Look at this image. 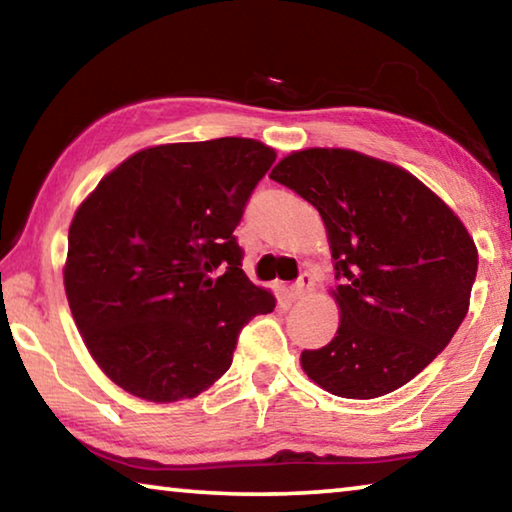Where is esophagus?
<instances>
[{
    "mask_svg": "<svg viewBox=\"0 0 512 512\" xmlns=\"http://www.w3.org/2000/svg\"><path fill=\"white\" fill-rule=\"evenodd\" d=\"M312 289H314V278H312V273H303V275H300V278H298L296 285L289 289V298H291V300H300L303 296L310 294Z\"/></svg>",
    "mask_w": 512,
    "mask_h": 512,
    "instance_id": "1",
    "label": "esophagus"
}]
</instances>
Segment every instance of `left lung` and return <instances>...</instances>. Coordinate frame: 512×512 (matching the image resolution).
<instances>
[{"mask_svg": "<svg viewBox=\"0 0 512 512\" xmlns=\"http://www.w3.org/2000/svg\"><path fill=\"white\" fill-rule=\"evenodd\" d=\"M269 177L321 214L342 282L337 335L300 353L303 371L344 399L403 387L467 316L478 269L467 227L408 170L355 150L291 152Z\"/></svg>", "mask_w": 512, "mask_h": 512, "instance_id": "1", "label": "left lung"}]
</instances>
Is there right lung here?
Returning a JSON list of instances; mask_svg holds the SVG:
<instances>
[{
  "mask_svg": "<svg viewBox=\"0 0 512 512\" xmlns=\"http://www.w3.org/2000/svg\"><path fill=\"white\" fill-rule=\"evenodd\" d=\"M273 161L237 136L154 145L79 205L63 285L88 353L125 392L193 399L230 369L241 328L273 312L232 234Z\"/></svg>",
  "mask_w": 512,
  "mask_h": 512,
  "instance_id": "right-lung-1",
  "label": "right lung"
}]
</instances>
